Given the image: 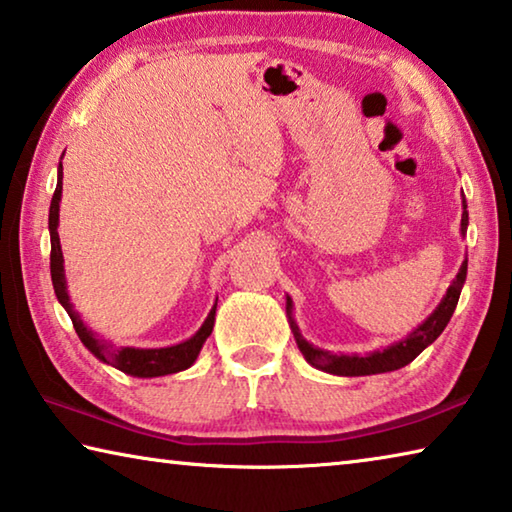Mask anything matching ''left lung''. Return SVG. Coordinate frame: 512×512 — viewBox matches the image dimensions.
I'll use <instances>...</instances> for the list:
<instances>
[{
	"instance_id": "obj_1",
	"label": "left lung",
	"mask_w": 512,
	"mask_h": 512,
	"mask_svg": "<svg viewBox=\"0 0 512 512\" xmlns=\"http://www.w3.org/2000/svg\"><path fill=\"white\" fill-rule=\"evenodd\" d=\"M461 228L465 232L467 228V205L463 201V219H461ZM465 275H467V262H463L461 271H458L456 280L452 282V287L447 289V296L443 298V302L436 307V311L424 320V323L413 329V332L406 336L404 341L391 345V348L381 350V352H372L368 357H348V354H332L325 352L320 348H314V345L307 343L302 339L296 323L291 318V298H287V314H289V323L293 334H296L298 348L300 352L305 354V359L311 363V366L325 372H332V375H343V377H361V375H377V372H391L397 368H404L406 363H411L418 354L431 345L433 341L443 334V329L447 327L449 318H452L454 309L458 305V298H461V289L465 284Z\"/></svg>"
}]
</instances>
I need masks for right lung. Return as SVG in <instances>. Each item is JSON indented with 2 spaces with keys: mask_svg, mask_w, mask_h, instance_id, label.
<instances>
[{
  "mask_svg": "<svg viewBox=\"0 0 512 512\" xmlns=\"http://www.w3.org/2000/svg\"><path fill=\"white\" fill-rule=\"evenodd\" d=\"M60 194H63V167L58 171V185L54 198H51L49 207V232H51V282H54V291L60 300V305L67 309L69 318H72L76 334L83 341L85 348H88L94 357L101 361L110 363V366L119 368L121 372L133 377H162L171 375V372H180L192 366L196 361L198 352H201L203 343L207 336L212 334L214 327V314L216 307L210 311V316L203 323V327L192 336V339L178 345H171V348H160V350H140V348H112L110 343H103L101 339H94V334L88 327L83 325V320L76 314L74 307L69 305L67 291H65V271H63V250H60V239H58V207H60Z\"/></svg>",
  "mask_w": 512,
  "mask_h": 512,
  "instance_id": "add662e5",
  "label": "right lung"
}]
</instances>
